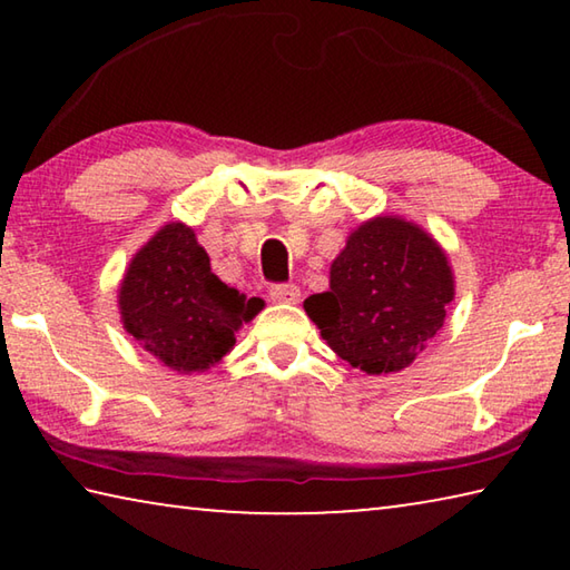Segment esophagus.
<instances>
[{"label": "esophagus", "instance_id": "1", "mask_svg": "<svg viewBox=\"0 0 570 570\" xmlns=\"http://www.w3.org/2000/svg\"><path fill=\"white\" fill-rule=\"evenodd\" d=\"M272 298L276 304H298V298H302V288L294 284H276L272 286Z\"/></svg>", "mask_w": 570, "mask_h": 570}]
</instances>
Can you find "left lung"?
I'll list each match as a JSON object with an SVG mask.
<instances>
[{"instance_id":"left-lung-1","label":"left lung","mask_w":570,"mask_h":570,"mask_svg":"<svg viewBox=\"0 0 570 570\" xmlns=\"http://www.w3.org/2000/svg\"><path fill=\"white\" fill-rule=\"evenodd\" d=\"M452 298L455 274L432 234L402 216H374L346 236L330 288L308 296L304 312L344 362L392 374L442 330Z\"/></svg>"}]
</instances>
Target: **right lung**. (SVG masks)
<instances>
[{
	"instance_id": "1",
	"label": "right lung",
	"mask_w": 570,
	"mask_h": 570,
	"mask_svg": "<svg viewBox=\"0 0 570 570\" xmlns=\"http://www.w3.org/2000/svg\"><path fill=\"white\" fill-rule=\"evenodd\" d=\"M122 330L178 374H200L234 350L236 332L262 312L210 272L196 230L173 220L142 244L118 288Z\"/></svg>"
}]
</instances>
